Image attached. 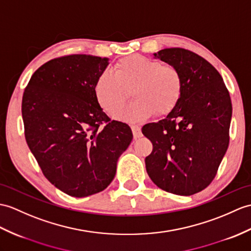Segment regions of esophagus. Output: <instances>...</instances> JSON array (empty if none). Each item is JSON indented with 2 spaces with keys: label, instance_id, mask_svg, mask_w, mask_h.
I'll list each match as a JSON object with an SVG mask.
<instances>
[{
  "label": "esophagus",
  "instance_id": "obj_1",
  "mask_svg": "<svg viewBox=\"0 0 251 251\" xmlns=\"http://www.w3.org/2000/svg\"><path fill=\"white\" fill-rule=\"evenodd\" d=\"M131 130H132V133H133V138L135 139H138L142 136L141 133V127L138 126V125H131Z\"/></svg>",
  "mask_w": 251,
  "mask_h": 251
}]
</instances>
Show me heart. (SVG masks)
Returning <instances> with one entry per match:
<instances>
[{
    "label": "heart",
    "instance_id": "1",
    "mask_svg": "<svg viewBox=\"0 0 251 251\" xmlns=\"http://www.w3.org/2000/svg\"><path fill=\"white\" fill-rule=\"evenodd\" d=\"M129 90L135 100L119 112ZM183 91V75L176 66L140 54L116 62L113 75L102 72L94 83L95 98L100 108L124 121H142L155 112L158 115L171 113L180 101Z\"/></svg>",
    "mask_w": 251,
    "mask_h": 251
}]
</instances>
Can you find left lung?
I'll return each mask as SVG.
<instances>
[{
  "instance_id": "1",
  "label": "left lung",
  "mask_w": 251,
  "mask_h": 251,
  "mask_svg": "<svg viewBox=\"0 0 251 251\" xmlns=\"http://www.w3.org/2000/svg\"><path fill=\"white\" fill-rule=\"evenodd\" d=\"M154 55L179 69L184 91L166 119L142 127L153 144L145 167L162 190L191 196L212 183L229 147L230 94L217 69L195 52L168 48Z\"/></svg>"
}]
</instances>
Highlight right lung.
<instances>
[{
  "instance_id": "obj_1",
  "label": "right lung",
  "mask_w": 251,
  "mask_h": 251,
  "mask_svg": "<svg viewBox=\"0 0 251 251\" xmlns=\"http://www.w3.org/2000/svg\"><path fill=\"white\" fill-rule=\"evenodd\" d=\"M107 57L64 55L33 74L23 92L25 136L44 176L65 194L82 198L106 189L132 140L130 127L102 111L94 83Z\"/></svg>"
}]
</instances>
